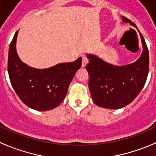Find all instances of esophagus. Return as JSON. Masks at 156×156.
Masks as SVG:
<instances>
[{"label":"esophagus","instance_id":"obj_1","mask_svg":"<svg viewBox=\"0 0 156 156\" xmlns=\"http://www.w3.org/2000/svg\"><path fill=\"white\" fill-rule=\"evenodd\" d=\"M88 63V59L86 57H83L82 60V67H85L87 66V64Z\"/></svg>","mask_w":156,"mask_h":156}]
</instances>
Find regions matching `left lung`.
I'll list each match as a JSON object with an SVG mask.
<instances>
[{
	"mask_svg": "<svg viewBox=\"0 0 156 156\" xmlns=\"http://www.w3.org/2000/svg\"><path fill=\"white\" fill-rule=\"evenodd\" d=\"M123 23L137 27L129 19L121 16ZM139 32V31H138ZM140 34L143 51L137 61L126 66H115L105 62L98 56L87 54L89 63L88 86L94 102L102 108H123L137 98L145 84L149 68L148 50L142 34Z\"/></svg>",
	"mask_w": 156,
	"mask_h": 156,
	"instance_id": "1",
	"label": "left lung"
}]
</instances>
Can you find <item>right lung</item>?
I'll return each mask as SVG.
<instances>
[{
    "label": "right lung",
    "instance_id": "obj_1",
    "mask_svg": "<svg viewBox=\"0 0 156 156\" xmlns=\"http://www.w3.org/2000/svg\"><path fill=\"white\" fill-rule=\"evenodd\" d=\"M18 34L19 30L15 34L8 51V71L12 87L30 108L37 111L53 109L64 101L72 80L81 67L82 58L50 68H34L22 62L18 55Z\"/></svg>",
    "mask_w": 156,
    "mask_h": 156
}]
</instances>
